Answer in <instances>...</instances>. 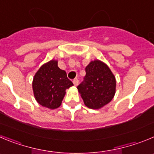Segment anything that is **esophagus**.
Wrapping results in <instances>:
<instances>
[{"instance_id":"34e87169","label":"esophagus","mask_w":154,"mask_h":154,"mask_svg":"<svg viewBox=\"0 0 154 154\" xmlns=\"http://www.w3.org/2000/svg\"><path fill=\"white\" fill-rule=\"evenodd\" d=\"M73 84H74V85H75V86H77L79 84V79H73Z\"/></svg>"}]
</instances>
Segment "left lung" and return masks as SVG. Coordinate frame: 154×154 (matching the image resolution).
I'll list each match as a JSON object with an SVG mask.
<instances>
[{"label":"left lung","mask_w":154,"mask_h":154,"mask_svg":"<svg viewBox=\"0 0 154 154\" xmlns=\"http://www.w3.org/2000/svg\"><path fill=\"white\" fill-rule=\"evenodd\" d=\"M86 75L78 85L85 105L98 109L112 100L115 94V77L107 65L99 60L91 62L85 68Z\"/></svg>","instance_id":"left-lung-1"}]
</instances>
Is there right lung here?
Listing matches in <instances>:
<instances>
[{
	"mask_svg": "<svg viewBox=\"0 0 154 154\" xmlns=\"http://www.w3.org/2000/svg\"><path fill=\"white\" fill-rule=\"evenodd\" d=\"M73 85L64 70L51 60L39 68L35 75L33 89L36 101L43 107L55 109L61 105L66 89Z\"/></svg>",
	"mask_w": 154,
	"mask_h": 154,
	"instance_id": "right-lung-1",
	"label": "right lung"
}]
</instances>
